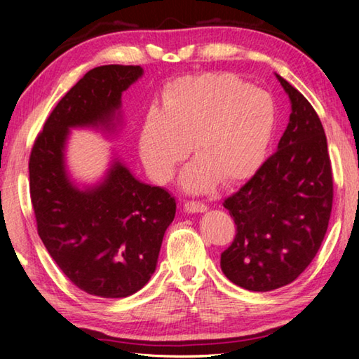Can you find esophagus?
<instances>
[{
  "mask_svg": "<svg viewBox=\"0 0 359 359\" xmlns=\"http://www.w3.org/2000/svg\"><path fill=\"white\" fill-rule=\"evenodd\" d=\"M184 209H185V212H188V214H199V212L203 214V212L208 210V205L203 203H198V201H187Z\"/></svg>",
  "mask_w": 359,
  "mask_h": 359,
  "instance_id": "1",
  "label": "esophagus"
}]
</instances>
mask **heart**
<instances>
[{"instance_id": "obj_1", "label": "heart", "mask_w": 359, "mask_h": 359, "mask_svg": "<svg viewBox=\"0 0 359 359\" xmlns=\"http://www.w3.org/2000/svg\"><path fill=\"white\" fill-rule=\"evenodd\" d=\"M274 121L271 96L233 74L179 77L144 118L139 155L150 177L166 184L191 147L196 158L180 174V187L187 193H205L220 180L234 185L258 171Z\"/></svg>"}]
</instances>
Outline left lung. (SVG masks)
<instances>
[{"label":"left lung","instance_id":"left-lung-1","mask_svg":"<svg viewBox=\"0 0 359 359\" xmlns=\"http://www.w3.org/2000/svg\"><path fill=\"white\" fill-rule=\"evenodd\" d=\"M290 121L277 151L223 205L238 233L222 253L231 282L272 291L301 276L325 239L332 208V172L323 125L304 96L282 76Z\"/></svg>","mask_w":359,"mask_h":359}]
</instances>
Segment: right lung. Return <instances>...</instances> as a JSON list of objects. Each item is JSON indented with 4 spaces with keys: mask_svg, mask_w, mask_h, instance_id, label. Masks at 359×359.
<instances>
[{
    "mask_svg": "<svg viewBox=\"0 0 359 359\" xmlns=\"http://www.w3.org/2000/svg\"><path fill=\"white\" fill-rule=\"evenodd\" d=\"M142 76L141 66L88 71L53 109L29 156V193L42 244L76 287L100 297L131 296L150 280L175 217V199L139 180L115 151L101 179L77 182L66 150L72 130L117 136L125 125L121 95Z\"/></svg>",
    "mask_w": 359,
    "mask_h": 359,
    "instance_id": "obj_1",
    "label": "right lung"
}]
</instances>
